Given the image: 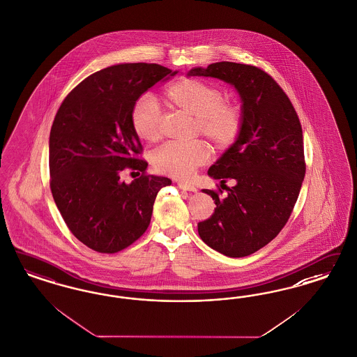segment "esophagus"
<instances>
[{
  "label": "esophagus",
  "mask_w": 357,
  "mask_h": 357,
  "mask_svg": "<svg viewBox=\"0 0 357 357\" xmlns=\"http://www.w3.org/2000/svg\"><path fill=\"white\" fill-rule=\"evenodd\" d=\"M178 187L182 188V190H185V191H190V192H195V191H197V187H195V185H191V183H187V182H183V181H179V182H178Z\"/></svg>",
  "instance_id": "esophagus-1"
}]
</instances>
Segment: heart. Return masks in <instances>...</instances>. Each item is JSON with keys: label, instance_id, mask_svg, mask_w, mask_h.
I'll list each match as a JSON object with an SVG mask.
<instances>
[{"label": "heart", "instance_id": "obj_1", "mask_svg": "<svg viewBox=\"0 0 357 357\" xmlns=\"http://www.w3.org/2000/svg\"><path fill=\"white\" fill-rule=\"evenodd\" d=\"M172 107L195 116L197 133L206 135L219 150H228L238 141L244 129V113L238 104L227 101L220 86L197 77H183L166 89ZM135 135L146 142H155L162 135L160 104L150 93L137 98L130 111ZM211 157L206 141L167 142L151 155L157 172L175 178H190Z\"/></svg>", "mask_w": 357, "mask_h": 357}]
</instances>
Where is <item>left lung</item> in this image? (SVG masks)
I'll return each mask as SVG.
<instances>
[{"label": "left lung", "instance_id": "left-lung-1", "mask_svg": "<svg viewBox=\"0 0 357 357\" xmlns=\"http://www.w3.org/2000/svg\"><path fill=\"white\" fill-rule=\"evenodd\" d=\"M188 76L218 77L243 100V133L208 170L227 192L203 190L216 208L197 232L224 256L245 257L269 244L294 209L306 172L301 121L282 88L256 66L212 63ZM228 178L234 188L225 185Z\"/></svg>", "mask_w": 357, "mask_h": 357}]
</instances>
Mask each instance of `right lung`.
I'll use <instances>...</instances> for the list:
<instances>
[{"instance_id":"right-lung-1","label":"right lung","mask_w":357,"mask_h":357,"mask_svg":"<svg viewBox=\"0 0 357 357\" xmlns=\"http://www.w3.org/2000/svg\"><path fill=\"white\" fill-rule=\"evenodd\" d=\"M155 63H126L89 75L63 100L50 132V188L75 237L98 253H117L148 229L165 176L146 174L130 123L135 100L166 76ZM125 168L143 172L130 185Z\"/></svg>"}]
</instances>
